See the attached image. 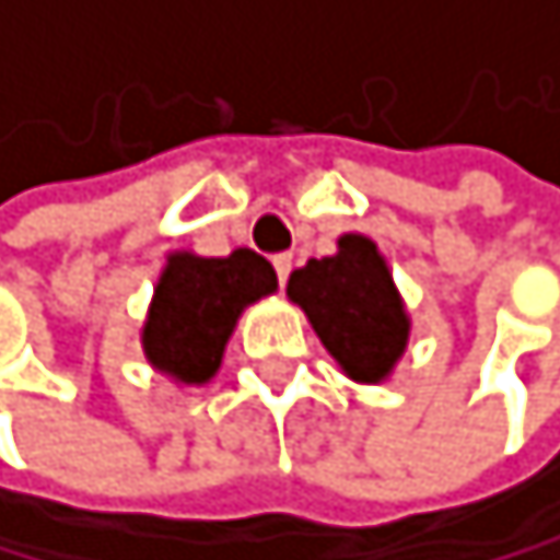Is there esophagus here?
<instances>
[{"mask_svg":"<svg viewBox=\"0 0 560 560\" xmlns=\"http://www.w3.org/2000/svg\"><path fill=\"white\" fill-rule=\"evenodd\" d=\"M271 264H275V271H278V282L285 285L289 282V271H292V254H278Z\"/></svg>","mask_w":560,"mask_h":560,"instance_id":"esophagus-1","label":"esophagus"}]
</instances>
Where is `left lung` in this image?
Returning a JSON list of instances; mask_svg holds the SVG:
<instances>
[{"instance_id":"left-lung-1","label":"left lung","mask_w":560,"mask_h":560,"mask_svg":"<svg viewBox=\"0 0 560 560\" xmlns=\"http://www.w3.org/2000/svg\"><path fill=\"white\" fill-rule=\"evenodd\" d=\"M285 292L346 377L377 384L406 352L409 314L374 240L349 232L338 240V254L310 257L292 271Z\"/></svg>"}]
</instances>
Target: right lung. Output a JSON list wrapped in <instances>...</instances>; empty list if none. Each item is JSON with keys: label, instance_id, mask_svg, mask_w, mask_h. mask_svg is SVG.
Returning <instances> with one entry per match:
<instances>
[{"label": "right lung", "instance_id": "obj_1", "mask_svg": "<svg viewBox=\"0 0 560 560\" xmlns=\"http://www.w3.org/2000/svg\"><path fill=\"white\" fill-rule=\"evenodd\" d=\"M275 289V268L246 246L229 257L168 254L140 331L143 357L176 384H208L240 314Z\"/></svg>", "mask_w": 560, "mask_h": 560}]
</instances>
